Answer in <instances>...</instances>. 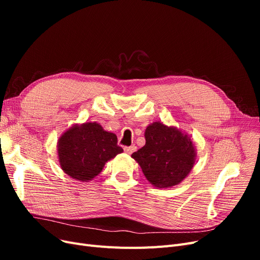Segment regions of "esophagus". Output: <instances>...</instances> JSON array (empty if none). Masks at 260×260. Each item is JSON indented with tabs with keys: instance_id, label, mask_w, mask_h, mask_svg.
Returning <instances> with one entry per match:
<instances>
[{
	"instance_id": "esophagus-1",
	"label": "esophagus",
	"mask_w": 260,
	"mask_h": 260,
	"mask_svg": "<svg viewBox=\"0 0 260 260\" xmlns=\"http://www.w3.org/2000/svg\"><path fill=\"white\" fill-rule=\"evenodd\" d=\"M123 149H124V152H125V153L130 155V154H132L133 152L136 151L137 147H136L135 145H132V146H125V147H123Z\"/></svg>"
}]
</instances>
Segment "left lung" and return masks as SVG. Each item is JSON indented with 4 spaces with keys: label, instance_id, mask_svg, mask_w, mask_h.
<instances>
[{
    "label": "left lung",
    "instance_id": "obj_1",
    "mask_svg": "<svg viewBox=\"0 0 260 260\" xmlns=\"http://www.w3.org/2000/svg\"><path fill=\"white\" fill-rule=\"evenodd\" d=\"M144 137L145 145L131 157L140 165L148 182L158 188L182 182L196 162V148L191 137L161 121L148 124Z\"/></svg>",
    "mask_w": 260,
    "mask_h": 260
}]
</instances>
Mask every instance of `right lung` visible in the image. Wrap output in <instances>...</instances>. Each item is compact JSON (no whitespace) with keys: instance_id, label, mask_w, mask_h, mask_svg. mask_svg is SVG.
Returning <instances> with one entry per match:
<instances>
[{"instance_id":"right-lung-1","label":"right lung","mask_w":260,"mask_h":260,"mask_svg":"<svg viewBox=\"0 0 260 260\" xmlns=\"http://www.w3.org/2000/svg\"><path fill=\"white\" fill-rule=\"evenodd\" d=\"M123 152L117 136L98 122L76 123L57 141L59 166L66 175L88 182L100 175L105 164Z\"/></svg>"}]
</instances>
